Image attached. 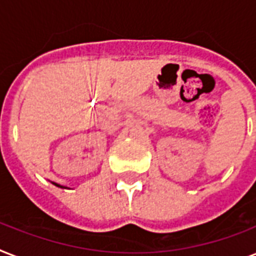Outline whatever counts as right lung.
Masks as SVG:
<instances>
[{"instance_id": "add662e5", "label": "right lung", "mask_w": 256, "mask_h": 256, "mask_svg": "<svg viewBox=\"0 0 256 256\" xmlns=\"http://www.w3.org/2000/svg\"><path fill=\"white\" fill-rule=\"evenodd\" d=\"M54 184H56V186H58V187H62V186H60V184H57V183H54Z\"/></svg>"}]
</instances>
